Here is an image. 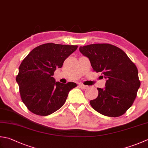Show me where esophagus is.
Listing matches in <instances>:
<instances>
[{
    "mask_svg": "<svg viewBox=\"0 0 148 148\" xmlns=\"http://www.w3.org/2000/svg\"><path fill=\"white\" fill-rule=\"evenodd\" d=\"M79 86L81 87V88H82L83 90H85V89L88 88V86L84 85H83V84H79Z\"/></svg>",
    "mask_w": 148,
    "mask_h": 148,
    "instance_id": "obj_1",
    "label": "esophagus"
}]
</instances>
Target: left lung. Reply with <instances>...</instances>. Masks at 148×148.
Returning a JSON list of instances; mask_svg holds the SVG:
<instances>
[{"label": "left lung", "instance_id": "1", "mask_svg": "<svg viewBox=\"0 0 148 148\" xmlns=\"http://www.w3.org/2000/svg\"><path fill=\"white\" fill-rule=\"evenodd\" d=\"M92 69L106 79L105 87L97 88L98 96L90 104L107 117L123 115L134 103L140 82L137 66L122 49L108 43H95L79 47Z\"/></svg>", "mask_w": 148, "mask_h": 148}]
</instances>
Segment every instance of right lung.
I'll list each match as a JSON object with an SVG mask.
<instances>
[{
  "label": "right lung",
  "instance_id": "obj_1",
  "mask_svg": "<svg viewBox=\"0 0 148 148\" xmlns=\"http://www.w3.org/2000/svg\"><path fill=\"white\" fill-rule=\"evenodd\" d=\"M77 48V45L45 43L33 49L22 61L16 81L29 110L46 116L64 105L69 92L77 85L56 82L53 76Z\"/></svg>",
  "mask_w": 148,
  "mask_h": 148
}]
</instances>
